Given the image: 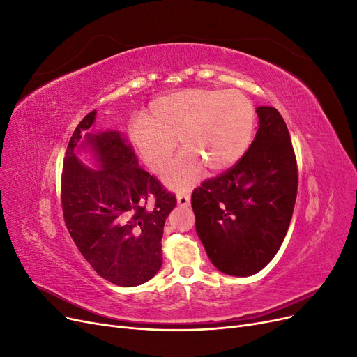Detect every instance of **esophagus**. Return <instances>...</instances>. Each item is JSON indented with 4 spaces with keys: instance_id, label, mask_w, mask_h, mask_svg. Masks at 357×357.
Segmentation results:
<instances>
[{
    "instance_id": "34e87169",
    "label": "esophagus",
    "mask_w": 357,
    "mask_h": 357,
    "mask_svg": "<svg viewBox=\"0 0 357 357\" xmlns=\"http://www.w3.org/2000/svg\"><path fill=\"white\" fill-rule=\"evenodd\" d=\"M177 204L180 205V207H189V205H190V195H189V193H178Z\"/></svg>"
}]
</instances>
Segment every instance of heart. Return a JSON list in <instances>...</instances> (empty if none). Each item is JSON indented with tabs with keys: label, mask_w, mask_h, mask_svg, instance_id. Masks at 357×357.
I'll list each match as a JSON object with an SVG mask.
<instances>
[{
	"label": "heart",
	"mask_w": 357,
	"mask_h": 357,
	"mask_svg": "<svg viewBox=\"0 0 357 357\" xmlns=\"http://www.w3.org/2000/svg\"><path fill=\"white\" fill-rule=\"evenodd\" d=\"M253 102L240 91L186 89L156 98L146 121L131 125V139L150 169L164 168L178 139L183 153L164 172L172 189L195 185L202 165L228 169L247 152L255 134Z\"/></svg>",
	"instance_id": "b5f03b06"
}]
</instances>
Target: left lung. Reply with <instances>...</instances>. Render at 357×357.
Wrapping results in <instances>:
<instances>
[{"label": "left lung", "instance_id": "8db88e82", "mask_svg": "<svg viewBox=\"0 0 357 357\" xmlns=\"http://www.w3.org/2000/svg\"><path fill=\"white\" fill-rule=\"evenodd\" d=\"M259 129L244 156L192 193L197 234L219 271H261L287 234L298 192V167L286 122L274 107H257Z\"/></svg>", "mask_w": 357, "mask_h": 357}]
</instances>
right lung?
Returning a JSON list of instances; mask_svg holds the SVG:
<instances>
[{
	"mask_svg": "<svg viewBox=\"0 0 357 357\" xmlns=\"http://www.w3.org/2000/svg\"><path fill=\"white\" fill-rule=\"evenodd\" d=\"M95 117V110L83 117L67 147L61 178L63 220L98 275L116 286L134 287L162 266V234L177 199L138 165L121 132H88ZM86 146L100 170L86 167L75 155Z\"/></svg>",
	"mask_w": 357,
	"mask_h": 357,
	"instance_id": "1",
	"label": "right lung"
}]
</instances>
